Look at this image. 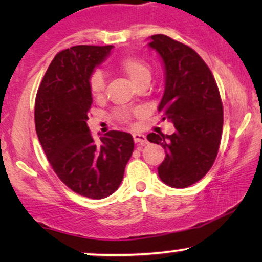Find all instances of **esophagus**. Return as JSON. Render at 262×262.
<instances>
[{
  "label": "esophagus",
  "instance_id": "obj_1",
  "mask_svg": "<svg viewBox=\"0 0 262 262\" xmlns=\"http://www.w3.org/2000/svg\"><path fill=\"white\" fill-rule=\"evenodd\" d=\"M133 139L137 144H140V145H144V144H146V138L144 134H140V133H134L133 134Z\"/></svg>",
  "mask_w": 262,
  "mask_h": 262
}]
</instances>
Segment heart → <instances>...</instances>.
<instances>
[{
    "mask_svg": "<svg viewBox=\"0 0 262 262\" xmlns=\"http://www.w3.org/2000/svg\"><path fill=\"white\" fill-rule=\"evenodd\" d=\"M117 69L138 87L149 83L150 79H151L150 65L146 62L145 59H143L139 55L124 56L119 60ZM89 89L90 93L95 100L98 101L103 98L104 92H106V77L102 71H92V74L89 77ZM113 117L116 121L121 123H129L132 121L130 112L124 108H118V110L114 111Z\"/></svg>",
    "mask_w": 262,
    "mask_h": 262,
    "instance_id": "b5f03b06",
    "label": "heart"
}]
</instances>
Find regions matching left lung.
Returning <instances> with one entry per match:
<instances>
[{
  "label": "left lung",
  "mask_w": 262,
  "mask_h": 262,
  "mask_svg": "<svg viewBox=\"0 0 262 262\" xmlns=\"http://www.w3.org/2000/svg\"><path fill=\"white\" fill-rule=\"evenodd\" d=\"M160 54L166 85L158 111L175 125V133L148 134L166 151L158 167L161 181L185 188L200 181L217 158L223 132V103L208 65L188 45L164 34L151 35Z\"/></svg>",
  "instance_id": "left-lung-1"
}]
</instances>
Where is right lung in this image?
<instances>
[{
  "label": "right lung",
  "instance_id": "right-lung-1",
  "mask_svg": "<svg viewBox=\"0 0 262 262\" xmlns=\"http://www.w3.org/2000/svg\"><path fill=\"white\" fill-rule=\"evenodd\" d=\"M112 48L75 45L59 52L35 97V130L54 172L74 192L93 200L119 187L134 150L129 133L110 130L96 141L87 127L89 77Z\"/></svg>",
  "mask_w": 262,
  "mask_h": 262
}]
</instances>
